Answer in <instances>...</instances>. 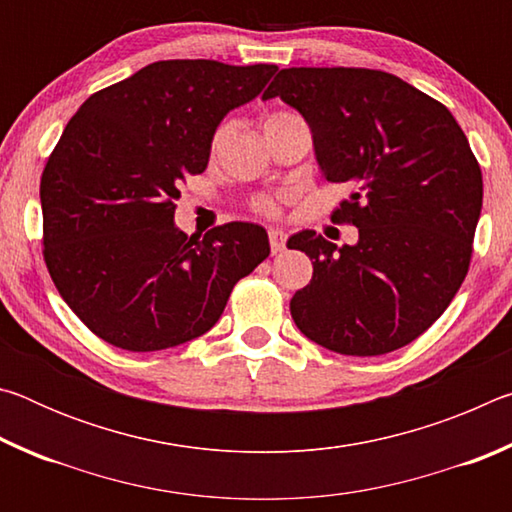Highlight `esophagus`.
I'll return each instance as SVG.
<instances>
[{"label":"esophagus","instance_id":"34e87169","mask_svg":"<svg viewBox=\"0 0 512 512\" xmlns=\"http://www.w3.org/2000/svg\"><path fill=\"white\" fill-rule=\"evenodd\" d=\"M268 241H271V253L277 255L284 250V244H287V232L280 228H271L268 230Z\"/></svg>","mask_w":512,"mask_h":512}]
</instances>
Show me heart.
<instances>
[{
    "label": "heart",
    "instance_id": "obj_1",
    "mask_svg": "<svg viewBox=\"0 0 512 512\" xmlns=\"http://www.w3.org/2000/svg\"><path fill=\"white\" fill-rule=\"evenodd\" d=\"M287 117H293V115H287V112H277V115H271L266 121L287 119ZM225 131H228V126H221L219 131L214 133V137H212V149H219V144L223 142V137H225ZM262 210H273V203H271V201H264V203H262Z\"/></svg>",
    "mask_w": 512,
    "mask_h": 512
}]
</instances>
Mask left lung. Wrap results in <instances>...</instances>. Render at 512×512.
<instances>
[{
    "label": "left lung",
    "mask_w": 512,
    "mask_h": 512,
    "mask_svg": "<svg viewBox=\"0 0 512 512\" xmlns=\"http://www.w3.org/2000/svg\"><path fill=\"white\" fill-rule=\"evenodd\" d=\"M309 124L318 169L352 194L332 214L354 246L302 230L287 246L314 264L291 316L309 341L350 357L404 348L461 289L481 216L483 178L443 103L393 74L291 67L268 85Z\"/></svg>",
    "instance_id": "obj_1"
}]
</instances>
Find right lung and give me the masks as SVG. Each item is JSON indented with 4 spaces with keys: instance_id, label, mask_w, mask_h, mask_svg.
<instances>
[{
    "instance_id": "right-lung-1",
    "label": "right lung",
    "mask_w": 512,
    "mask_h": 512,
    "mask_svg": "<svg viewBox=\"0 0 512 512\" xmlns=\"http://www.w3.org/2000/svg\"><path fill=\"white\" fill-rule=\"evenodd\" d=\"M275 72L160 60L69 119L40 180L42 244L58 293L99 339L128 352L192 341L271 253L257 223L187 237L173 214L180 183L205 171L223 117Z\"/></svg>"
}]
</instances>
